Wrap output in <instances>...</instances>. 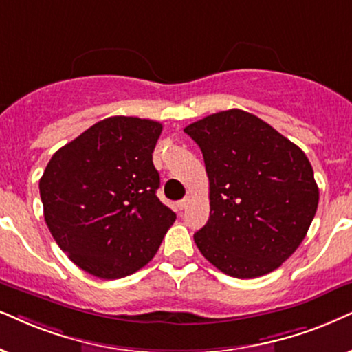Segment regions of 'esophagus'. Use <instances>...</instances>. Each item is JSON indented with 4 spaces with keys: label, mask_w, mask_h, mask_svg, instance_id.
<instances>
[{
    "label": "esophagus",
    "mask_w": 352,
    "mask_h": 352,
    "mask_svg": "<svg viewBox=\"0 0 352 352\" xmlns=\"http://www.w3.org/2000/svg\"><path fill=\"white\" fill-rule=\"evenodd\" d=\"M188 204H190V198H184V199H180L179 203H177V208H179L180 211H184V209H186Z\"/></svg>",
    "instance_id": "34e87169"
}]
</instances>
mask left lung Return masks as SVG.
<instances>
[{
	"label": "left lung",
	"instance_id": "8db88e82",
	"mask_svg": "<svg viewBox=\"0 0 352 352\" xmlns=\"http://www.w3.org/2000/svg\"><path fill=\"white\" fill-rule=\"evenodd\" d=\"M209 179V219L195 243L239 279L268 274L297 250L318 206L314 168L299 146L255 115L232 109L184 130Z\"/></svg>",
	"mask_w": 352,
	"mask_h": 352
}]
</instances>
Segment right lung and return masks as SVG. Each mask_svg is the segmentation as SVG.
<instances>
[{
    "instance_id": "add662e5",
    "label": "right lung",
    "mask_w": 352,
    "mask_h": 352,
    "mask_svg": "<svg viewBox=\"0 0 352 352\" xmlns=\"http://www.w3.org/2000/svg\"><path fill=\"white\" fill-rule=\"evenodd\" d=\"M159 122L110 117L58 149L40 179L43 216L58 247L100 279L148 265L175 222L155 191Z\"/></svg>"
}]
</instances>
